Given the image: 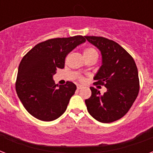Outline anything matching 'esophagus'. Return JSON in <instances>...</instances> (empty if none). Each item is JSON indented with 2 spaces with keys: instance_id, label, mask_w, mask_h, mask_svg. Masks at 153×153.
Returning <instances> with one entry per match:
<instances>
[{
  "instance_id": "obj_1",
  "label": "esophagus",
  "mask_w": 153,
  "mask_h": 153,
  "mask_svg": "<svg viewBox=\"0 0 153 153\" xmlns=\"http://www.w3.org/2000/svg\"><path fill=\"white\" fill-rule=\"evenodd\" d=\"M82 88V86H81V85H79V84L77 85V89H78V90H81Z\"/></svg>"
}]
</instances>
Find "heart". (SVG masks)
<instances>
[{"label":"heart","instance_id":"obj_1","mask_svg":"<svg viewBox=\"0 0 153 153\" xmlns=\"http://www.w3.org/2000/svg\"><path fill=\"white\" fill-rule=\"evenodd\" d=\"M83 55L85 59H87V58L92 57V56H95V57H98V51L96 50L95 48H86L83 50ZM79 80H83L82 79V77L79 76Z\"/></svg>","mask_w":153,"mask_h":153}]
</instances>
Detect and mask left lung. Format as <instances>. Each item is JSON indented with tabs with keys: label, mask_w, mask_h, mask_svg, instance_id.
<instances>
[{
	"label": "left lung",
	"mask_w": 153,
	"mask_h": 153,
	"mask_svg": "<svg viewBox=\"0 0 153 153\" xmlns=\"http://www.w3.org/2000/svg\"><path fill=\"white\" fill-rule=\"evenodd\" d=\"M97 47L102 65L94 79V84L106 87L100 91L91 87V98L85 100L89 114L102 123H110L126 115L140 90L138 71L133 58L117 43L102 36H85Z\"/></svg>",
	"instance_id": "obj_1"
}]
</instances>
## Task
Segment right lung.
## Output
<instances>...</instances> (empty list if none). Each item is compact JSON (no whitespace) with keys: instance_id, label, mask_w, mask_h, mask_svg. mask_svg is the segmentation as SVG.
<instances>
[{"instance_id":"obj_1","label":"right lung","mask_w":153,"mask_h":153,"mask_svg":"<svg viewBox=\"0 0 153 153\" xmlns=\"http://www.w3.org/2000/svg\"><path fill=\"white\" fill-rule=\"evenodd\" d=\"M84 42L82 36L48 39L36 44L23 57L16 91L26 110L34 117L51 121L66 111L76 86L67 81L59 86L52 77L58 68L64 67L68 53Z\"/></svg>"}]
</instances>
